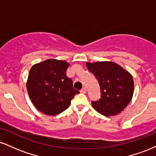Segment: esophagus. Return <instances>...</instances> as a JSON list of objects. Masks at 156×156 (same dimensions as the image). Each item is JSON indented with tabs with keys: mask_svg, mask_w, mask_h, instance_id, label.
<instances>
[{
	"mask_svg": "<svg viewBox=\"0 0 156 156\" xmlns=\"http://www.w3.org/2000/svg\"><path fill=\"white\" fill-rule=\"evenodd\" d=\"M80 93H82V94H85L86 92H87V89L85 88V87H84V88H83L82 89H80Z\"/></svg>",
	"mask_w": 156,
	"mask_h": 156,
	"instance_id": "34e87169",
	"label": "esophagus"
}]
</instances>
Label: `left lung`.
<instances>
[{
  "label": "left lung",
  "mask_w": 156,
  "mask_h": 156,
  "mask_svg": "<svg viewBox=\"0 0 156 156\" xmlns=\"http://www.w3.org/2000/svg\"><path fill=\"white\" fill-rule=\"evenodd\" d=\"M87 69L99 82L101 98L92 101V107L105 117L119 114L129 104L133 95L134 83L132 75L113 62L86 63Z\"/></svg>",
  "instance_id": "1"
}]
</instances>
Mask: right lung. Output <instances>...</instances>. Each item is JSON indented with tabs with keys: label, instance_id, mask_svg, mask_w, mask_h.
<instances>
[{
	"label": "right lung",
	"instance_id": "obj_1",
	"mask_svg": "<svg viewBox=\"0 0 156 156\" xmlns=\"http://www.w3.org/2000/svg\"><path fill=\"white\" fill-rule=\"evenodd\" d=\"M69 64L63 60L47 59L32 66L26 87L36 108L48 116H55L69 106L75 94L73 80L66 72Z\"/></svg>",
	"mask_w": 156,
	"mask_h": 156
}]
</instances>
